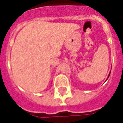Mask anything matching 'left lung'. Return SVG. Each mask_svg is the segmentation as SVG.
Wrapping results in <instances>:
<instances>
[{"instance_id": "8db88e82", "label": "left lung", "mask_w": 123, "mask_h": 123, "mask_svg": "<svg viewBox=\"0 0 123 123\" xmlns=\"http://www.w3.org/2000/svg\"><path fill=\"white\" fill-rule=\"evenodd\" d=\"M111 72H110V73H109V76H108V78H109V76H110V74H111ZM108 78H107V79H108Z\"/></svg>"}]
</instances>
